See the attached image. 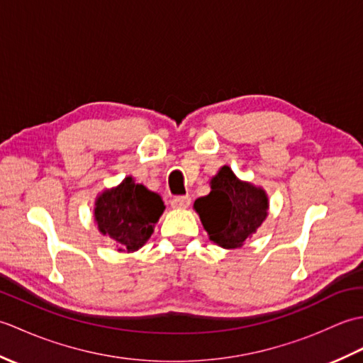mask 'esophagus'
I'll return each instance as SVG.
<instances>
[{
	"instance_id": "obj_1",
	"label": "esophagus",
	"mask_w": 363,
	"mask_h": 363,
	"mask_svg": "<svg viewBox=\"0 0 363 363\" xmlns=\"http://www.w3.org/2000/svg\"><path fill=\"white\" fill-rule=\"evenodd\" d=\"M191 203L190 196H176L172 199V207L173 209H187Z\"/></svg>"
}]
</instances>
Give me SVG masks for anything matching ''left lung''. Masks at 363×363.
<instances>
[{"label": "left lung", "instance_id": "left-lung-1", "mask_svg": "<svg viewBox=\"0 0 363 363\" xmlns=\"http://www.w3.org/2000/svg\"><path fill=\"white\" fill-rule=\"evenodd\" d=\"M268 204L264 189L240 181L225 165L212 177L211 194L198 198L194 207L211 240L221 248L234 250L265 221Z\"/></svg>", "mask_w": 363, "mask_h": 363}]
</instances>
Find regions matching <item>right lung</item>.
<instances>
[{"label": "right lung", "instance_id": "obj_1", "mask_svg": "<svg viewBox=\"0 0 363 363\" xmlns=\"http://www.w3.org/2000/svg\"><path fill=\"white\" fill-rule=\"evenodd\" d=\"M164 211L160 195L128 176L120 186L98 195L95 221L99 233L117 245L118 251L134 252L148 242Z\"/></svg>", "mask_w": 363, "mask_h": 363}]
</instances>
